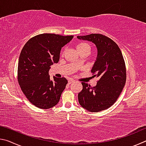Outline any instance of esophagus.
<instances>
[{
  "mask_svg": "<svg viewBox=\"0 0 146 146\" xmlns=\"http://www.w3.org/2000/svg\"><path fill=\"white\" fill-rule=\"evenodd\" d=\"M75 82V80H73V79H70V80H68V83L70 84L72 83V82Z\"/></svg>",
  "mask_w": 146,
  "mask_h": 146,
  "instance_id": "esophagus-1",
  "label": "esophagus"
}]
</instances>
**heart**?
I'll return each mask as SVG.
<instances>
[{"instance_id": "b5f03b06", "label": "heart", "mask_w": 146, "mask_h": 146, "mask_svg": "<svg viewBox=\"0 0 146 146\" xmlns=\"http://www.w3.org/2000/svg\"><path fill=\"white\" fill-rule=\"evenodd\" d=\"M76 49H77V51L78 52H80V51H82L84 50H86V49H88V50L90 51V46L89 44L84 43V42H81V43H79L77 45H76ZM64 50H63L62 53H64ZM77 64H79V62H78Z\"/></svg>"}]
</instances>
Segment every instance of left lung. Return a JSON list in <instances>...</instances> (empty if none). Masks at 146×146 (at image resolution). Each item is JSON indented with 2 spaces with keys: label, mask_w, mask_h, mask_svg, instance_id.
Here are the masks:
<instances>
[{
  "label": "left lung",
  "mask_w": 146,
  "mask_h": 146,
  "mask_svg": "<svg viewBox=\"0 0 146 146\" xmlns=\"http://www.w3.org/2000/svg\"><path fill=\"white\" fill-rule=\"evenodd\" d=\"M76 37L95 45L97 56L91 72L99 78L95 87L82 82L83 89L78 95V102L89 111L99 112L117 101L125 86L126 70L122 54L117 44L103 35L90 34Z\"/></svg>",
  "instance_id": "left-lung-1"
}]
</instances>
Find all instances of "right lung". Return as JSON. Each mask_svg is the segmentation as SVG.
<instances>
[{
    "mask_svg": "<svg viewBox=\"0 0 146 146\" xmlns=\"http://www.w3.org/2000/svg\"><path fill=\"white\" fill-rule=\"evenodd\" d=\"M73 36L44 33L27 42L22 49L18 63V81L21 90L32 104L40 109H49L59 102L68 80L53 76L49 71L58 63L61 49Z\"/></svg>",
    "mask_w": 146,
    "mask_h": 146,
    "instance_id": "add662e5",
    "label": "right lung"
}]
</instances>
